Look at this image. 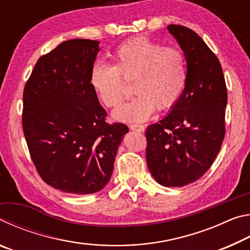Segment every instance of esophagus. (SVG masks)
Returning <instances> with one entry per match:
<instances>
[{"label":"esophagus","mask_w":250,"mask_h":250,"mask_svg":"<svg viewBox=\"0 0 250 250\" xmlns=\"http://www.w3.org/2000/svg\"><path fill=\"white\" fill-rule=\"evenodd\" d=\"M129 128L133 131H138V132H142V131H145V126L139 125H130Z\"/></svg>","instance_id":"1"}]
</instances>
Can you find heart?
<instances>
[{"mask_svg":"<svg viewBox=\"0 0 250 250\" xmlns=\"http://www.w3.org/2000/svg\"><path fill=\"white\" fill-rule=\"evenodd\" d=\"M115 65L97 62L90 70L89 84L105 107H115L125 97L120 75L133 80V99L112 112L113 119L140 124L149 119L155 107H173L184 90L188 70L183 54L164 47L146 37L121 44L113 54Z\"/></svg>","mask_w":250,"mask_h":250,"instance_id":"b5f03b06","label":"heart"}]
</instances>
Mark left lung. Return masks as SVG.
Masks as SVG:
<instances>
[{
	"label": "left lung",
	"mask_w": 250,
	"mask_h": 250,
	"mask_svg": "<svg viewBox=\"0 0 250 250\" xmlns=\"http://www.w3.org/2000/svg\"><path fill=\"white\" fill-rule=\"evenodd\" d=\"M186 62L184 90L166 117L146 128V164L167 188H182L205 174L225 135L227 89L222 66L195 32L168 25Z\"/></svg>",
	"instance_id": "1"
}]
</instances>
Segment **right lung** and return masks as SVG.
I'll list each match as a JSON object with an SVG mask.
<instances>
[{
    "label": "right lung",
    "mask_w": 250,
    "mask_h": 250,
    "mask_svg": "<svg viewBox=\"0 0 250 250\" xmlns=\"http://www.w3.org/2000/svg\"><path fill=\"white\" fill-rule=\"evenodd\" d=\"M98 41L70 40L37 61L25 84L23 131L42 179L65 193H97L110 181L128 133L108 125L89 84Z\"/></svg>",
    "instance_id": "right-lung-1"
}]
</instances>
